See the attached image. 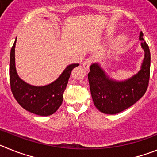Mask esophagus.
<instances>
[{"instance_id":"esophagus-1","label":"esophagus","mask_w":157,"mask_h":157,"mask_svg":"<svg viewBox=\"0 0 157 157\" xmlns=\"http://www.w3.org/2000/svg\"><path fill=\"white\" fill-rule=\"evenodd\" d=\"M91 63H92V58H90V57L87 58L85 61L83 62V63H82L83 67H84L86 70H88L89 67H90V66Z\"/></svg>"}]
</instances>
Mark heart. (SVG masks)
Returning <instances> with one entry per match:
<instances>
[{
	"label": "heart",
	"mask_w": 157,
	"mask_h": 157,
	"mask_svg": "<svg viewBox=\"0 0 157 157\" xmlns=\"http://www.w3.org/2000/svg\"><path fill=\"white\" fill-rule=\"evenodd\" d=\"M124 39H125V37H124V36H123V35H120V37H118V41H119V42H121V41H124Z\"/></svg>",
	"instance_id": "b5f03b06"
}]
</instances>
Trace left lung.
Returning <instances> with one entry per match:
<instances>
[{"label": "left lung", "mask_w": 157, "mask_h": 157, "mask_svg": "<svg viewBox=\"0 0 157 157\" xmlns=\"http://www.w3.org/2000/svg\"><path fill=\"white\" fill-rule=\"evenodd\" d=\"M139 40L145 52L141 69L123 81L112 79L101 65L91 64L88 74L90 89L96 108L105 114L115 115L135 104L146 92L150 75V51L141 31Z\"/></svg>", "instance_id": "8db88e82"}]
</instances>
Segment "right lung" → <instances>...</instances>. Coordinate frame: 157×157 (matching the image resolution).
Returning <instances> with one entry per match:
<instances>
[{"label":"right lung","instance_id":"add662e5","mask_svg":"<svg viewBox=\"0 0 157 157\" xmlns=\"http://www.w3.org/2000/svg\"><path fill=\"white\" fill-rule=\"evenodd\" d=\"M16 38L10 52L9 78L11 90L18 103L28 112L41 116L53 114L63 102V92L66 89L71 72L78 63L69 64L62 74L50 84L36 86L28 84L19 77L15 62V47Z\"/></svg>","mask_w":157,"mask_h":157}]
</instances>
